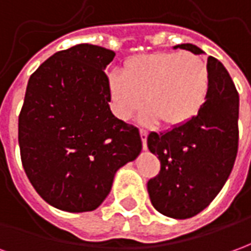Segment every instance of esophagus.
Wrapping results in <instances>:
<instances>
[{
  "mask_svg": "<svg viewBox=\"0 0 251 251\" xmlns=\"http://www.w3.org/2000/svg\"><path fill=\"white\" fill-rule=\"evenodd\" d=\"M140 134H141V140H142V148H144V149H148V145H147L148 131L145 130V129H140Z\"/></svg>",
  "mask_w": 251,
  "mask_h": 251,
  "instance_id": "obj_1",
  "label": "esophagus"
}]
</instances>
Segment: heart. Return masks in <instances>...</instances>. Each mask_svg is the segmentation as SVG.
<instances>
[{"instance_id":"1","label":"heart","mask_w":251,"mask_h":251,"mask_svg":"<svg viewBox=\"0 0 251 251\" xmlns=\"http://www.w3.org/2000/svg\"><path fill=\"white\" fill-rule=\"evenodd\" d=\"M110 106L117 118L129 120L142 103L144 124L163 121L177 127L199 114L210 90V70L191 52H156L130 57L124 74L107 77Z\"/></svg>"}]
</instances>
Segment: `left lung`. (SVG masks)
Segmentation results:
<instances>
[{
  "mask_svg": "<svg viewBox=\"0 0 251 251\" xmlns=\"http://www.w3.org/2000/svg\"><path fill=\"white\" fill-rule=\"evenodd\" d=\"M175 48L203 53L194 44ZM207 67L210 90L199 114L184 125L148 136V148L161 165L148 181L149 198L160 214L175 219L204 210L223 188L237 157L239 95L218 59L208 56Z\"/></svg>",
  "mask_w": 251,
  "mask_h": 251,
  "instance_id": "obj_1",
  "label": "left lung"
}]
</instances>
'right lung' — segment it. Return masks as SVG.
I'll list each match as a JSON object with an SVG mask.
<instances>
[{
    "label": "right lung",
    "instance_id": "1",
    "mask_svg": "<svg viewBox=\"0 0 251 251\" xmlns=\"http://www.w3.org/2000/svg\"><path fill=\"white\" fill-rule=\"evenodd\" d=\"M115 53L77 44L47 59L28 80L19 115L21 163L48 204L98 208L115 172L142 149L140 131L115 118L104 70Z\"/></svg>",
    "mask_w": 251,
    "mask_h": 251
}]
</instances>
